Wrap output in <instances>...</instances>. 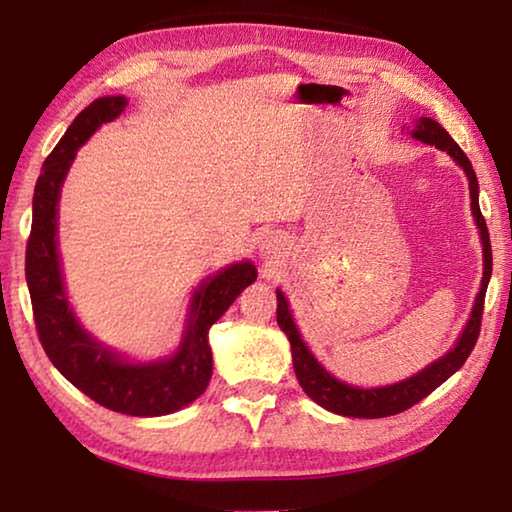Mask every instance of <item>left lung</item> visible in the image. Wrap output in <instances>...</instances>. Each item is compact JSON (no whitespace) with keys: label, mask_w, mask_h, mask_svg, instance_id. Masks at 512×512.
Masks as SVG:
<instances>
[{"label":"left lung","mask_w":512,"mask_h":512,"mask_svg":"<svg viewBox=\"0 0 512 512\" xmlns=\"http://www.w3.org/2000/svg\"><path fill=\"white\" fill-rule=\"evenodd\" d=\"M411 135L415 140L436 146L440 151H447L456 160L458 167H463V171L467 173V180H470L472 214H474L476 225H479L481 241H483L481 291L474 300L472 316L467 320L461 339L456 341L454 350H449L443 359L433 361L431 366L418 372V375L400 381V384L381 386V388H354L329 375V372L314 359V354L309 352L305 341L300 339L298 327L291 318L287 298H284V293L277 289V325H280L282 332L289 336L293 370H296V377L300 381L302 391H305L316 404L323 406V409L339 415H348V418H388V415L411 409L413 404H418L429 393L436 391L443 381H447L458 368L463 366L467 357H470V352L474 350L476 339H479V332H481L485 289H488V282L492 275V248H490L488 225H485V219L479 207V183H476V173L472 169V162L467 160V155L461 151V146L449 137V133L438 124V121L422 117L418 124H415V131Z\"/></svg>","instance_id":"obj_1"}]
</instances>
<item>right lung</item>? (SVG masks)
<instances>
[{
	"mask_svg": "<svg viewBox=\"0 0 512 512\" xmlns=\"http://www.w3.org/2000/svg\"><path fill=\"white\" fill-rule=\"evenodd\" d=\"M126 97H101L81 110L63 140L47 155L33 192V223L27 241V284L33 318L49 361L60 375L110 411L153 418L192 404L212 377L207 332L248 284L257 268L250 262L223 268L205 280L192 298L183 343L171 359L128 363L85 332L69 307L56 250L58 196L79 146L101 124L119 117Z\"/></svg>",
	"mask_w": 512,
	"mask_h": 512,
	"instance_id": "1",
	"label": "right lung"
}]
</instances>
